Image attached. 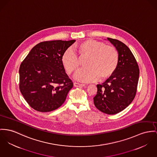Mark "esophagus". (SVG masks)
<instances>
[{
    "label": "esophagus",
    "mask_w": 157,
    "mask_h": 157,
    "mask_svg": "<svg viewBox=\"0 0 157 157\" xmlns=\"http://www.w3.org/2000/svg\"><path fill=\"white\" fill-rule=\"evenodd\" d=\"M74 86L75 87H80V86H84L85 85L82 84H80V83H78V82H75L74 84Z\"/></svg>",
    "instance_id": "obj_1"
}]
</instances>
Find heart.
Here are the masks:
<instances>
[{
  "label": "heart",
  "instance_id": "b5f03b06",
  "mask_svg": "<svg viewBox=\"0 0 157 157\" xmlns=\"http://www.w3.org/2000/svg\"><path fill=\"white\" fill-rule=\"evenodd\" d=\"M80 57H88L85 63L86 69L79 71L75 79L85 82H94L100 78L105 79L112 76L119 64V54L117 49L104 42L88 39L77 44L75 47ZM63 66L68 74L76 72L79 63L78 57L71 49L67 50L61 58Z\"/></svg>",
  "mask_w": 157,
  "mask_h": 157
}]
</instances>
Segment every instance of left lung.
Listing matches in <instances>:
<instances>
[{
	"label": "left lung",
	"mask_w": 157,
	"mask_h": 157,
	"mask_svg": "<svg viewBox=\"0 0 157 157\" xmlns=\"http://www.w3.org/2000/svg\"><path fill=\"white\" fill-rule=\"evenodd\" d=\"M119 54V64L114 74L101 84L97 85L93 98L100 111L113 115L126 108L133 100L137 91L139 69L133 53L121 41L108 37Z\"/></svg>",
	"instance_id": "1"
}]
</instances>
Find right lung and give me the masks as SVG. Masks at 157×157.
I'll return each mask as SVG.
<instances>
[{"mask_svg":"<svg viewBox=\"0 0 157 157\" xmlns=\"http://www.w3.org/2000/svg\"><path fill=\"white\" fill-rule=\"evenodd\" d=\"M75 41L42 42L31 49L21 63L19 87L31 108L47 112L64 102L73 84L66 73L61 58Z\"/></svg>","mask_w":157,"mask_h":157,"instance_id":"right-lung-1","label":"right lung"}]
</instances>
